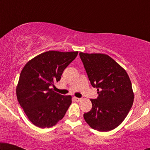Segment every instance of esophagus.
I'll return each instance as SVG.
<instances>
[{
    "mask_svg": "<svg viewBox=\"0 0 150 150\" xmlns=\"http://www.w3.org/2000/svg\"><path fill=\"white\" fill-rule=\"evenodd\" d=\"M74 100L76 102H79L80 100H81V98H76V97H74Z\"/></svg>",
    "mask_w": 150,
    "mask_h": 150,
    "instance_id": "1",
    "label": "esophagus"
}]
</instances>
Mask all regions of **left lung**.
I'll list each match as a JSON object with an SVG mask.
<instances>
[{
    "label": "left lung",
    "instance_id": "8db88e82",
    "mask_svg": "<svg viewBox=\"0 0 150 150\" xmlns=\"http://www.w3.org/2000/svg\"><path fill=\"white\" fill-rule=\"evenodd\" d=\"M92 87L98 97L91 99L92 108L83 115L94 130L108 132L126 117L134 101L132 83L126 70L107 54L79 53Z\"/></svg>",
    "mask_w": 150,
    "mask_h": 150
}]
</instances>
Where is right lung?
I'll list each match as a JSON object with an SVG mask.
<instances>
[{"label":"right lung","instance_id":"1","mask_svg":"<svg viewBox=\"0 0 150 150\" xmlns=\"http://www.w3.org/2000/svg\"><path fill=\"white\" fill-rule=\"evenodd\" d=\"M79 52L48 51L30 60L22 69L16 88L18 102L28 120L40 128H50L63 119L71 96L53 91L64 69Z\"/></svg>","mask_w":150,"mask_h":150}]
</instances>
